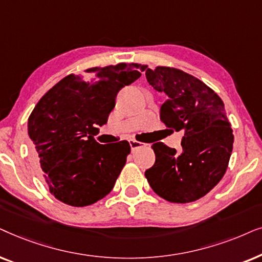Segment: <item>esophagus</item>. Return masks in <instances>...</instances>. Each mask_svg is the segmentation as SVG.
Returning a JSON list of instances; mask_svg holds the SVG:
<instances>
[{
	"label": "esophagus",
	"mask_w": 262,
	"mask_h": 262,
	"mask_svg": "<svg viewBox=\"0 0 262 262\" xmlns=\"http://www.w3.org/2000/svg\"><path fill=\"white\" fill-rule=\"evenodd\" d=\"M129 144H130L132 151H135V149H138L139 147H141V146H144V144H142V142L135 140V139H132V140L129 141Z\"/></svg>",
	"instance_id": "obj_1"
}]
</instances>
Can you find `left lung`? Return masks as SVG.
<instances>
[{"instance_id":"8db88e82","label":"left lung","mask_w":262,"mask_h":262,"mask_svg":"<svg viewBox=\"0 0 262 262\" xmlns=\"http://www.w3.org/2000/svg\"><path fill=\"white\" fill-rule=\"evenodd\" d=\"M146 79L165 96L160 121L183 133L180 152L163 142L152 145L156 162L145 171L146 179L164 200H199L225 175L232 152L233 134L224 103L206 83L181 69L147 68Z\"/></svg>"}]
</instances>
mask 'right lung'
Instances as JSON below:
<instances>
[{
	"label": "right lung",
	"mask_w": 262,
	"mask_h": 262,
	"mask_svg": "<svg viewBox=\"0 0 262 262\" xmlns=\"http://www.w3.org/2000/svg\"><path fill=\"white\" fill-rule=\"evenodd\" d=\"M147 66L117 63L69 74L39 99L29 117V137L39 175L63 204L89 206L113 190L130 145H100L95 135L107 122L121 89Z\"/></svg>",
	"instance_id": "right-lung-1"
}]
</instances>
